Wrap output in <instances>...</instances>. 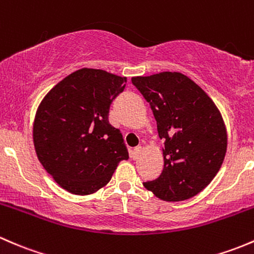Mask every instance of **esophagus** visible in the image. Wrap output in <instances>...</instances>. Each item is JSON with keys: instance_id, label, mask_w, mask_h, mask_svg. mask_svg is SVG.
<instances>
[{"instance_id": "34e87169", "label": "esophagus", "mask_w": 254, "mask_h": 254, "mask_svg": "<svg viewBox=\"0 0 254 254\" xmlns=\"http://www.w3.org/2000/svg\"><path fill=\"white\" fill-rule=\"evenodd\" d=\"M140 151H142V146H137V148H134V149H133L132 156H130V158H132V159H137L138 156H139Z\"/></svg>"}]
</instances>
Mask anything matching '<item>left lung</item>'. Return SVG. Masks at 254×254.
I'll return each instance as SVG.
<instances>
[{"mask_svg":"<svg viewBox=\"0 0 254 254\" xmlns=\"http://www.w3.org/2000/svg\"><path fill=\"white\" fill-rule=\"evenodd\" d=\"M132 84L150 105L164 140V169L143 182L166 202L198 194L220 170L227 134L220 111L199 85L179 72L133 77Z\"/></svg>","mask_w":254,"mask_h":254,"instance_id":"left-lung-1","label":"left lung"}]
</instances>
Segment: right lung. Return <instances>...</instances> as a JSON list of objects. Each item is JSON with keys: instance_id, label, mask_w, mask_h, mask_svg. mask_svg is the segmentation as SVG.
<instances>
[{"instance_id": "right-lung-1", "label": "right lung", "mask_w": 254, "mask_h": 254, "mask_svg": "<svg viewBox=\"0 0 254 254\" xmlns=\"http://www.w3.org/2000/svg\"><path fill=\"white\" fill-rule=\"evenodd\" d=\"M127 78L103 69L70 73L46 94L36 111L33 138L44 169L64 190L78 195L109 184L128 151L109 124L112 100Z\"/></svg>"}]
</instances>
